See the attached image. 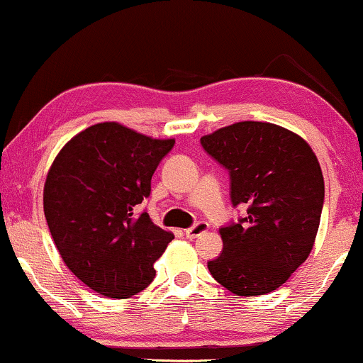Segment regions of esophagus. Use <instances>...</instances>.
Masks as SVG:
<instances>
[{
	"label": "esophagus",
	"instance_id": "34e87169",
	"mask_svg": "<svg viewBox=\"0 0 363 363\" xmlns=\"http://www.w3.org/2000/svg\"><path fill=\"white\" fill-rule=\"evenodd\" d=\"M207 230H208V223L207 222H199V223H195L194 227H190V229H186L185 235L189 237V239H195V237L205 234Z\"/></svg>",
	"mask_w": 363,
	"mask_h": 363
}]
</instances>
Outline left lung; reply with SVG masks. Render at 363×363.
<instances>
[{
	"mask_svg": "<svg viewBox=\"0 0 363 363\" xmlns=\"http://www.w3.org/2000/svg\"><path fill=\"white\" fill-rule=\"evenodd\" d=\"M229 169L232 205L247 216L222 227L223 250L208 262L217 283L237 296H261L284 284L315 244L325 183L311 146L289 129L242 121L202 140Z\"/></svg>",
	"mask_w": 363,
	"mask_h": 363,
	"instance_id": "1",
	"label": "left lung"
}]
</instances>
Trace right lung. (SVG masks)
Returning a JSON list of instances; mask_svg holds the SVG:
<instances>
[{
	"label": "right lung",
	"instance_id": "add662e5",
	"mask_svg": "<svg viewBox=\"0 0 363 363\" xmlns=\"http://www.w3.org/2000/svg\"><path fill=\"white\" fill-rule=\"evenodd\" d=\"M173 145L99 123L67 143L48 169L43 212L53 242L65 266L102 296L124 299L147 288L174 237L136 213Z\"/></svg>",
	"mask_w": 363,
	"mask_h": 363
}]
</instances>
